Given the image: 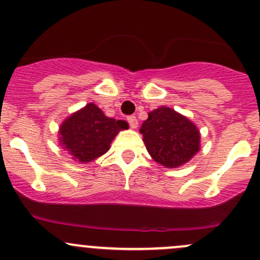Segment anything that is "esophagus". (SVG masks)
I'll list each match as a JSON object with an SVG mask.
<instances>
[{"label": "esophagus", "mask_w": 260, "mask_h": 260, "mask_svg": "<svg viewBox=\"0 0 260 260\" xmlns=\"http://www.w3.org/2000/svg\"><path fill=\"white\" fill-rule=\"evenodd\" d=\"M127 120H128V123H129L131 128H133V129H135V128H137L138 119H137V117H136V115H128Z\"/></svg>", "instance_id": "obj_1"}]
</instances>
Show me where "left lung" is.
I'll use <instances>...</instances> for the list:
<instances>
[{
    "instance_id": "8db88e82",
    "label": "left lung",
    "mask_w": 260,
    "mask_h": 260,
    "mask_svg": "<svg viewBox=\"0 0 260 260\" xmlns=\"http://www.w3.org/2000/svg\"><path fill=\"white\" fill-rule=\"evenodd\" d=\"M140 132L152 158L170 169L186 164L200 148L196 125L167 107L148 113Z\"/></svg>"
}]
</instances>
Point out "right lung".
Listing matches in <instances>:
<instances>
[{
	"instance_id": "right-lung-1",
	"label": "right lung",
	"mask_w": 260,
	"mask_h": 260,
	"mask_svg": "<svg viewBox=\"0 0 260 260\" xmlns=\"http://www.w3.org/2000/svg\"><path fill=\"white\" fill-rule=\"evenodd\" d=\"M127 128V122L106 117L89 103L62 123L60 142L78 161L86 164L106 153L117 133Z\"/></svg>"
}]
</instances>
